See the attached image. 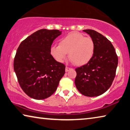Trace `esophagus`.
Listing matches in <instances>:
<instances>
[{"mask_svg":"<svg viewBox=\"0 0 130 130\" xmlns=\"http://www.w3.org/2000/svg\"><path fill=\"white\" fill-rule=\"evenodd\" d=\"M70 70H71V68H70L69 67H66L65 71H66V72H67V71H69Z\"/></svg>","mask_w":130,"mask_h":130,"instance_id":"obj_1","label":"esophagus"}]
</instances>
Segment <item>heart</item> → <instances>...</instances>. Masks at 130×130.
I'll list each match as a JSON object with an SVG mask.
<instances>
[{"label":"heart","instance_id":"heart-1","mask_svg":"<svg viewBox=\"0 0 130 130\" xmlns=\"http://www.w3.org/2000/svg\"><path fill=\"white\" fill-rule=\"evenodd\" d=\"M95 43L91 37L77 32H73L60 40L59 45L52 46L50 52L59 63H63L68 56L77 66H83L92 58Z\"/></svg>","mask_w":130,"mask_h":130}]
</instances>
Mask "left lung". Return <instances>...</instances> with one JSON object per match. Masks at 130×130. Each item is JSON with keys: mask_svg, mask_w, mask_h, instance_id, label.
Returning a JSON list of instances; mask_svg holds the SVG:
<instances>
[{"mask_svg": "<svg viewBox=\"0 0 130 130\" xmlns=\"http://www.w3.org/2000/svg\"><path fill=\"white\" fill-rule=\"evenodd\" d=\"M95 43L92 58L86 64L75 69V84L81 94L98 96L107 91L115 78L118 57L111 42L92 29H84Z\"/></svg>", "mask_w": 130, "mask_h": 130, "instance_id": "obj_1", "label": "left lung"}]
</instances>
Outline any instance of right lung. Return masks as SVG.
Instances as JSON below:
<instances>
[{"label":"right lung","instance_id":"right-lung-1","mask_svg":"<svg viewBox=\"0 0 130 130\" xmlns=\"http://www.w3.org/2000/svg\"><path fill=\"white\" fill-rule=\"evenodd\" d=\"M62 32L42 29L24 40L18 47L14 70L23 91L32 98H49L56 90L66 66L53 58L52 44Z\"/></svg>","mask_w":130,"mask_h":130}]
</instances>
